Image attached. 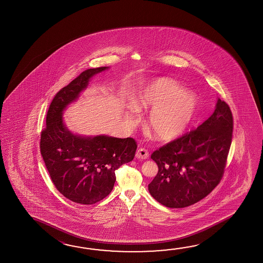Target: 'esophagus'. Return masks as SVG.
Returning <instances> with one entry per match:
<instances>
[{
    "label": "esophagus",
    "mask_w": 263,
    "mask_h": 263,
    "mask_svg": "<svg viewBox=\"0 0 263 263\" xmlns=\"http://www.w3.org/2000/svg\"><path fill=\"white\" fill-rule=\"evenodd\" d=\"M135 156L137 159H140V160H146V159H148V157H149V153H148V151H146L145 148H139L138 151H136V154H135Z\"/></svg>",
    "instance_id": "1"
}]
</instances>
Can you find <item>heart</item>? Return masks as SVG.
Segmentation results:
<instances>
[{
	"instance_id": "obj_1",
	"label": "heart",
	"mask_w": 263,
	"mask_h": 263,
	"mask_svg": "<svg viewBox=\"0 0 263 263\" xmlns=\"http://www.w3.org/2000/svg\"><path fill=\"white\" fill-rule=\"evenodd\" d=\"M137 108L151 110L148 126L161 139L175 138L182 134L196 112V96L182 91L172 79L158 78L146 84L134 99Z\"/></svg>"
}]
</instances>
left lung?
<instances>
[{
  "label": "left lung",
  "instance_id": "left-lung-1",
  "mask_svg": "<svg viewBox=\"0 0 263 263\" xmlns=\"http://www.w3.org/2000/svg\"><path fill=\"white\" fill-rule=\"evenodd\" d=\"M232 132L231 110L218 99L206 121L151 154L159 167L148 184L151 196L163 206L175 209L206 197L223 178Z\"/></svg>",
  "mask_w": 263,
  "mask_h": 263
}]
</instances>
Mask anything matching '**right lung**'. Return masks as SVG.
<instances>
[{"label":"right lung","mask_w":263,"mask_h":263,"mask_svg":"<svg viewBox=\"0 0 263 263\" xmlns=\"http://www.w3.org/2000/svg\"><path fill=\"white\" fill-rule=\"evenodd\" d=\"M107 68H88L57 92L40 137V152L52 183L67 199L83 205L101 201L112 192L116 170L133 161L137 148L134 138L83 137L63 123L66 107L86 88L90 78Z\"/></svg>","instance_id":"add662e5"}]
</instances>
